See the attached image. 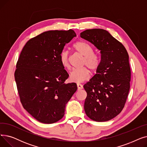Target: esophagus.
Returning <instances> with one entry per match:
<instances>
[{
    "label": "esophagus",
    "mask_w": 147,
    "mask_h": 147,
    "mask_svg": "<svg viewBox=\"0 0 147 147\" xmlns=\"http://www.w3.org/2000/svg\"><path fill=\"white\" fill-rule=\"evenodd\" d=\"M77 86H78V90H80V89H82L83 88L82 84H80V83H78V84H77Z\"/></svg>",
    "instance_id": "obj_1"
}]
</instances>
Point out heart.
Segmentation results:
<instances>
[{
  "label": "heart",
  "instance_id": "heart-1",
  "mask_svg": "<svg viewBox=\"0 0 147 147\" xmlns=\"http://www.w3.org/2000/svg\"><path fill=\"white\" fill-rule=\"evenodd\" d=\"M74 49L82 57L83 66H87L92 71H96L99 67V61L98 57L93 53V49L91 46L83 42H77L73 45ZM61 64L64 68H69V53L66 50H63L59 55ZM90 77V73L86 67L73 69L69 74V80L74 83H82L88 80Z\"/></svg>",
  "mask_w": 147,
  "mask_h": 147
}]
</instances>
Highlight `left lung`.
I'll use <instances>...</instances> for the list:
<instances>
[{"label": "left lung", "instance_id": "1", "mask_svg": "<svg viewBox=\"0 0 147 147\" xmlns=\"http://www.w3.org/2000/svg\"><path fill=\"white\" fill-rule=\"evenodd\" d=\"M80 37L93 44L101 54L96 74L83 86L87 92L84 111L94 121H109L122 111L128 96L129 55L122 43L105 30H86Z\"/></svg>", "mask_w": 147, "mask_h": 147}]
</instances>
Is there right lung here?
<instances>
[{
  "instance_id": "add662e5",
  "label": "right lung",
  "mask_w": 147,
  "mask_h": 147,
  "mask_svg": "<svg viewBox=\"0 0 147 147\" xmlns=\"http://www.w3.org/2000/svg\"><path fill=\"white\" fill-rule=\"evenodd\" d=\"M76 34L69 30H50L30 39L17 63L15 79L24 109L45 124L64 115L65 105L78 89L65 84L68 74L59 60L61 52Z\"/></svg>"
}]
</instances>
